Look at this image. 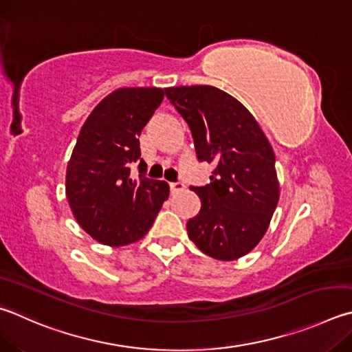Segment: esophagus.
I'll return each instance as SVG.
<instances>
[{"label": "esophagus", "mask_w": 352, "mask_h": 352, "mask_svg": "<svg viewBox=\"0 0 352 352\" xmlns=\"http://www.w3.org/2000/svg\"><path fill=\"white\" fill-rule=\"evenodd\" d=\"M169 189H170V192H172V194H175V192H180V190H183V189H184V184H183L182 182L169 183Z\"/></svg>", "instance_id": "obj_1"}]
</instances>
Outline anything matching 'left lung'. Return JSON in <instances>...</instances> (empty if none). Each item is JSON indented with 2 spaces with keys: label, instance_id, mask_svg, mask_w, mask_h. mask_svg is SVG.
Instances as JSON below:
<instances>
[{
  "label": "left lung",
  "instance_id": "1",
  "mask_svg": "<svg viewBox=\"0 0 352 352\" xmlns=\"http://www.w3.org/2000/svg\"><path fill=\"white\" fill-rule=\"evenodd\" d=\"M186 121L198 162L214 164L206 186H190L201 209L188 234L209 257L240 258L263 239L278 203L276 155L239 100L214 86L164 89Z\"/></svg>",
  "mask_w": 352,
  "mask_h": 352
}]
</instances>
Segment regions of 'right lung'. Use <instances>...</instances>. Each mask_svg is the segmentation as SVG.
<instances>
[{
	"label": "right lung",
	"instance_id": "1",
	"mask_svg": "<svg viewBox=\"0 0 352 352\" xmlns=\"http://www.w3.org/2000/svg\"><path fill=\"white\" fill-rule=\"evenodd\" d=\"M163 98L158 87L117 89L81 127L67 164L66 195L78 225L103 245L143 239L168 200V183L143 174L138 140ZM138 161L140 174L132 179L130 166Z\"/></svg>",
	"mask_w": 352,
	"mask_h": 352
}]
</instances>
